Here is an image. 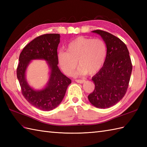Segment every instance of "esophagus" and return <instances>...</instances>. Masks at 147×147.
Wrapping results in <instances>:
<instances>
[{
  "instance_id": "1",
  "label": "esophagus",
  "mask_w": 147,
  "mask_h": 147,
  "mask_svg": "<svg viewBox=\"0 0 147 147\" xmlns=\"http://www.w3.org/2000/svg\"><path fill=\"white\" fill-rule=\"evenodd\" d=\"M76 82L78 83H83L85 82V80H76Z\"/></svg>"
}]
</instances>
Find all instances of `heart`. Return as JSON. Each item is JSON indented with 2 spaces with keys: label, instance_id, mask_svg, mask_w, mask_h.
I'll return each mask as SVG.
<instances>
[{
  "label": "heart",
  "instance_id": "obj_1",
  "mask_svg": "<svg viewBox=\"0 0 147 147\" xmlns=\"http://www.w3.org/2000/svg\"><path fill=\"white\" fill-rule=\"evenodd\" d=\"M66 51L57 54L59 66L68 76L73 75L78 64L77 75L95 74L101 69L106 60L107 48L104 40L79 36L66 46Z\"/></svg>",
  "mask_w": 147,
  "mask_h": 147
}]
</instances>
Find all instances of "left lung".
Here are the masks:
<instances>
[{
  "instance_id": "left-lung-1",
  "label": "left lung",
  "mask_w": 147,
  "mask_h": 147,
  "mask_svg": "<svg viewBox=\"0 0 147 147\" xmlns=\"http://www.w3.org/2000/svg\"><path fill=\"white\" fill-rule=\"evenodd\" d=\"M92 32L102 37L107 45V54L101 69L92 77L95 90L88 98L96 107L109 108L126 94L132 72L131 61L126 45L119 38L102 30Z\"/></svg>"
}]
</instances>
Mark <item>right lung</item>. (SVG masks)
<instances>
[{
    "label": "right lung",
    "mask_w": 147,
    "mask_h": 147,
    "mask_svg": "<svg viewBox=\"0 0 147 147\" xmlns=\"http://www.w3.org/2000/svg\"><path fill=\"white\" fill-rule=\"evenodd\" d=\"M60 35L45 34L36 37L22 51L19 57L17 78L24 97L34 107L44 111H52L61 104L71 80L61 73L57 61ZM33 60H44L49 68L48 83L43 89L36 90L26 78L27 68Z\"/></svg>",
    "instance_id": "add662e5"
}]
</instances>
